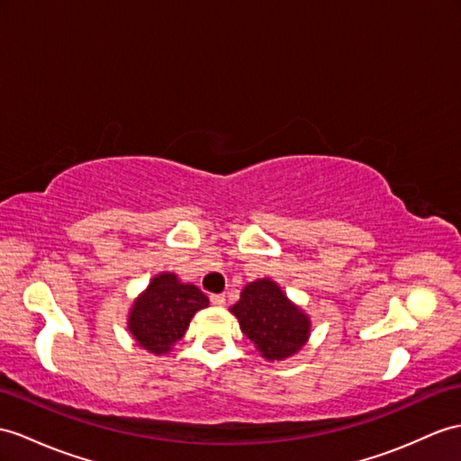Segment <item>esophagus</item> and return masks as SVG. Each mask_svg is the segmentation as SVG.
<instances>
[{"mask_svg": "<svg viewBox=\"0 0 461 461\" xmlns=\"http://www.w3.org/2000/svg\"><path fill=\"white\" fill-rule=\"evenodd\" d=\"M224 301H227V299H224V295H211V303L215 307H222Z\"/></svg>", "mask_w": 461, "mask_h": 461, "instance_id": "34e87169", "label": "esophagus"}]
</instances>
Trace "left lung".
<instances>
[{
    "instance_id": "1",
    "label": "left lung",
    "mask_w": 461,
    "mask_h": 461,
    "mask_svg": "<svg viewBox=\"0 0 461 461\" xmlns=\"http://www.w3.org/2000/svg\"><path fill=\"white\" fill-rule=\"evenodd\" d=\"M230 312L239 319L246 339L269 362L291 357L309 340L311 319L267 277L246 285Z\"/></svg>"
}]
</instances>
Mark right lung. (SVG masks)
Here are the masks:
<instances>
[{
    "instance_id": "right-lung-1",
    "label": "right lung",
    "mask_w": 461,
    "mask_h": 461,
    "mask_svg": "<svg viewBox=\"0 0 461 461\" xmlns=\"http://www.w3.org/2000/svg\"><path fill=\"white\" fill-rule=\"evenodd\" d=\"M209 299L192 284H182L176 274H158L134 301L129 312L132 339L152 354H167L185 334L189 321Z\"/></svg>"
}]
</instances>
